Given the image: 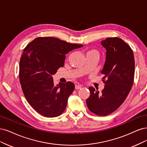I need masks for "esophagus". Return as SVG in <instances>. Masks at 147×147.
Masks as SVG:
<instances>
[{"label":"esophagus","mask_w":147,"mask_h":147,"mask_svg":"<svg viewBox=\"0 0 147 147\" xmlns=\"http://www.w3.org/2000/svg\"><path fill=\"white\" fill-rule=\"evenodd\" d=\"M81 87H82L81 86H80V85H76V86H75V89L76 90H79Z\"/></svg>","instance_id":"obj_1"}]
</instances>
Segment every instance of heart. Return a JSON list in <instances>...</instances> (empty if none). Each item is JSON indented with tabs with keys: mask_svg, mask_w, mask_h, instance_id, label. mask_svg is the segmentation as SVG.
Listing matches in <instances>:
<instances>
[{
	"mask_svg": "<svg viewBox=\"0 0 147 147\" xmlns=\"http://www.w3.org/2000/svg\"><path fill=\"white\" fill-rule=\"evenodd\" d=\"M88 53H96V54H98V52H97L96 51H95V50H92V51H89Z\"/></svg>",
	"mask_w": 147,
	"mask_h": 147,
	"instance_id": "obj_1",
	"label": "heart"
}]
</instances>
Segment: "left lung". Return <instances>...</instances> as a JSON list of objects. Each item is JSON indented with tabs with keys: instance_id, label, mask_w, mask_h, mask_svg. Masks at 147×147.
I'll return each mask as SVG.
<instances>
[{
	"instance_id": "left-lung-1",
	"label": "left lung",
	"mask_w": 147,
	"mask_h": 147,
	"mask_svg": "<svg viewBox=\"0 0 147 147\" xmlns=\"http://www.w3.org/2000/svg\"><path fill=\"white\" fill-rule=\"evenodd\" d=\"M101 44L106 49L101 71L105 86L101 92L90 87L86 103L94 114L106 116L117 110L128 95L134 82L135 61L131 48L121 38H107Z\"/></svg>"
}]
</instances>
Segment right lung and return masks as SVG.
Here are the masks:
<instances>
[{
    "label": "right lung",
    "mask_w": 147,
    "mask_h": 147,
    "mask_svg": "<svg viewBox=\"0 0 147 147\" xmlns=\"http://www.w3.org/2000/svg\"><path fill=\"white\" fill-rule=\"evenodd\" d=\"M82 45L53 37H38L24 50L20 62V80L27 101L46 117H58L65 111L74 89L71 82L55 86L53 75L64 66L65 54Z\"/></svg>",
    "instance_id": "add662e5"
}]
</instances>
